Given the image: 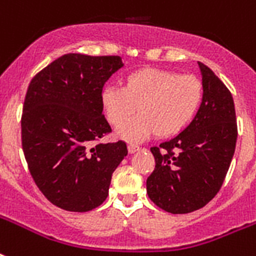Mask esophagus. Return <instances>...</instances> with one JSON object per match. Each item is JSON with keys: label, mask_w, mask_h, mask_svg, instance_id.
Here are the masks:
<instances>
[{"label": "esophagus", "mask_w": 256, "mask_h": 256, "mask_svg": "<svg viewBox=\"0 0 256 256\" xmlns=\"http://www.w3.org/2000/svg\"><path fill=\"white\" fill-rule=\"evenodd\" d=\"M128 152H130V154H132V152H140V146H136V144H130L128 146Z\"/></svg>", "instance_id": "obj_1"}]
</instances>
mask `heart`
Segmentation results:
<instances>
[{"instance_id": "obj_1", "label": "heart", "mask_w": 256, "mask_h": 256, "mask_svg": "<svg viewBox=\"0 0 256 256\" xmlns=\"http://www.w3.org/2000/svg\"><path fill=\"white\" fill-rule=\"evenodd\" d=\"M202 96V84L195 76L144 69L130 74L124 88L106 86L100 102L112 124H120L138 108L140 114L116 130L120 138L136 142L156 132L162 136L180 132L195 116Z\"/></svg>"}]
</instances>
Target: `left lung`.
<instances>
[{
  "instance_id": "left-lung-1",
  "label": "left lung",
  "mask_w": 256,
  "mask_h": 256,
  "mask_svg": "<svg viewBox=\"0 0 256 256\" xmlns=\"http://www.w3.org/2000/svg\"><path fill=\"white\" fill-rule=\"evenodd\" d=\"M202 104L178 136L152 148L156 168L146 180L148 198L171 214L199 210L218 194L234 156L238 126L230 90L198 62Z\"/></svg>"
}]
</instances>
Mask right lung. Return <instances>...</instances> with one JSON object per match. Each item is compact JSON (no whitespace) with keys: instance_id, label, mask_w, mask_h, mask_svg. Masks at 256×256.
Here are the masks:
<instances>
[{"instance_id":"1","label":"right lung","mask_w":256,"mask_h":256,"mask_svg":"<svg viewBox=\"0 0 256 256\" xmlns=\"http://www.w3.org/2000/svg\"><path fill=\"white\" fill-rule=\"evenodd\" d=\"M122 66L118 56L70 53L30 81L22 150L37 187L60 208L86 212L102 204L112 172L128 156L124 140L100 142L112 132L102 114V88Z\"/></svg>"}]
</instances>
